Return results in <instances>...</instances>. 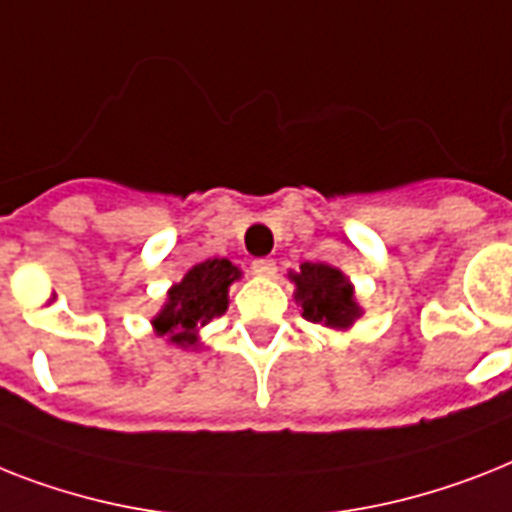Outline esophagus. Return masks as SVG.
Returning <instances> with one entry per match:
<instances>
[{
	"label": "esophagus",
	"mask_w": 512,
	"mask_h": 512,
	"mask_svg": "<svg viewBox=\"0 0 512 512\" xmlns=\"http://www.w3.org/2000/svg\"><path fill=\"white\" fill-rule=\"evenodd\" d=\"M252 273L260 278L276 276V263H273L270 257H260V260H255V263H252Z\"/></svg>",
	"instance_id": "obj_1"
}]
</instances>
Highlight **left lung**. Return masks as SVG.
Instances as JSON below:
<instances>
[{"instance_id": "8db88e82", "label": "left lung", "mask_w": 512, "mask_h": 512, "mask_svg": "<svg viewBox=\"0 0 512 512\" xmlns=\"http://www.w3.org/2000/svg\"><path fill=\"white\" fill-rule=\"evenodd\" d=\"M297 286L294 299L302 305V318L328 328H350L363 315L355 302L350 278L326 263H302L299 273L289 276Z\"/></svg>"}]
</instances>
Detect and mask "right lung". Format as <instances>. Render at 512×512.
<instances>
[{
    "label": "right lung",
    "instance_id": "add662e5",
    "mask_svg": "<svg viewBox=\"0 0 512 512\" xmlns=\"http://www.w3.org/2000/svg\"><path fill=\"white\" fill-rule=\"evenodd\" d=\"M242 278V270L226 257L194 265L178 284L170 286L168 302L155 315L157 336H168L178 347H194L199 328L228 310V286Z\"/></svg>",
    "mask_w": 512,
    "mask_h": 512
}]
</instances>
